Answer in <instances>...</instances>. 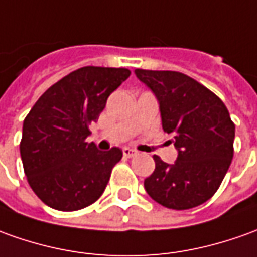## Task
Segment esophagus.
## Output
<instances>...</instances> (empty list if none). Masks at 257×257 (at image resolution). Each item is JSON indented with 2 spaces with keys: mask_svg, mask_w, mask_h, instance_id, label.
Returning <instances> with one entry per match:
<instances>
[{
  "mask_svg": "<svg viewBox=\"0 0 257 257\" xmlns=\"http://www.w3.org/2000/svg\"><path fill=\"white\" fill-rule=\"evenodd\" d=\"M123 155H124L125 158H133V157H136V155H137V151H134V150H132V148L125 147V148H123Z\"/></svg>",
  "mask_w": 257,
  "mask_h": 257,
  "instance_id": "esophagus-1",
  "label": "esophagus"
}]
</instances>
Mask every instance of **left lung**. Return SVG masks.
<instances>
[{"label": "left lung", "mask_w": 257, "mask_h": 257, "mask_svg": "<svg viewBox=\"0 0 257 257\" xmlns=\"http://www.w3.org/2000/svg\"><path fill=\"white\" fill-rule=\"evenodd\" d=\"M159 102L164 132L172 136L178 159L169 165L154 155L155 171L144 180L152 200L187 210L211 199L231 165L235 124L214 92L178 71L136 70Z\"/></svg>", "instance_id": "left-lung-1"}]
</instances>
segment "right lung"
Here are the masks:
<instances>
[{
  "mask_svg": "<svg viewBox=\"0 0 257 257\" xmlns=\"http://www.w3.org/2000/svg\"><path fill=\"white\" fill-rule=\"evenodd\" d=\"M127 68L82 67L44 92L24 120L21 158L28 183L46 206L77 211L105 192L120 148L99 151L89 125L106 100L130 77Z\"/></svg>",
  "mask_w": 257,
  "mask_h": 257,
  "instance_id": "1",
  "label": "right lung"
}]
</instances>
